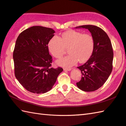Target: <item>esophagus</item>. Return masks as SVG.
<instances>
[{
  "label": "esophagus",
  "mask_w": 126,
  "mask_h": 126,
  "mask_svg": "<svg viewBox=\"0 0 126 126\" xmlns=\"http://www.w3.org/2000/svg\"><path fill=\"white\" fill-rule=\"evenodd\" d=\"M71 69V68H64V70H65V71H70Z\"/></svg>",
  "instance_id": "34e87169"
}]
</instances>
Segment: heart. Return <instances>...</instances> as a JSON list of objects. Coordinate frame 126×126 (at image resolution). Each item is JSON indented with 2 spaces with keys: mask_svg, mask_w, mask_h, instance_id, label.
Here are the masks:
<instances>
[{
  "mask_svg": "<svg viewBox=\"0 0 126 126\" xmlns=\"http://www.w3.org/2000/svg\"><path fill=\"white\" fill-rule=\"evenodd\" d=\"M50 53L56 58L63 56L68 49L69 54L57 61L58 65L72 67L78 62L83 63L88 61L93 53L95 41L90 33L69 30L62 34L61 37L54 36L48 43Z\"/></svg>",
  "mask_w": 126,
  "mask_h": 126,
  "instance_id": "1",
  "label": "heart"
}]
</instances>
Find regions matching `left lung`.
<instances>
[{
    "instance_id": "1",
    "label": "left lung",
    "mask_w": 126,
    "mask_h": 126,
    "mask_svg": "<svg viewBox=\"0 0 126 126\" xmlns=\"http://www.w3.org/2000/svg\"><path fill=\"white\" fill-rule=\"evenodd\" d=\"M77 27L89 30L94 38L95 48L90 59L78 67L82 77L77 85L83 91H94L104 85L112 70V46L108 35L100 27L91 25Z\"/></svg>"
}]
</instances>
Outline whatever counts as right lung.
<instances>
[{
    "label": "right lung",
    "instance_id": "right-lung-1",
    "mask_svg": "<svg viewBox=\"0 0 126 126\" xmlns=\"http://www.w3.org/2000/svg\"><path fill=\"white\" fill-rule=\"evenodd\" d=\"M54 33L51 28L35 26L25 30L17 38L13 51L15 76L30 92L49 91L63 70L59 67H52L53 59L48 43Z\"/></svg>",
    "mask_w": 126,
    "mask_h": 126
}]
</instances>
